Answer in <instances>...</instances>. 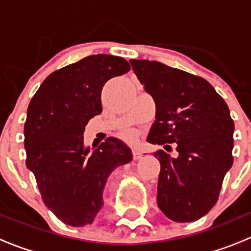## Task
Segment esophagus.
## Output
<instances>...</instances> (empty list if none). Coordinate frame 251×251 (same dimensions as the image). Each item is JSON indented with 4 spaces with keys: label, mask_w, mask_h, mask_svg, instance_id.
<instances>
[{
    "label": "esophagus",
    "mask_w": 251,
    "mask_h": 251,
    "mask_svg": "<svg viewBox=\"0 0 251 251\" xmlns=\"http://www.w3.org/2000/svg\"><path fill=\"white\" fill-rule=\"evenodd\" d=\"M132 154H133V159H135V160H138V159H141L142 156H143V153H142L141 151H138V149H133Z\"/></svg>",
    "instance_id": "esophagus-1"
}]
</instances>
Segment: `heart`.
<instances>
[{
  "label": "heart",
  "instance_id": "heart-1",
  "mask_svg": "<svg viewBox=\"0 0 251 251\" xmlns=\"http://www.w3.org/2000/svg\"><path fill=\"white\" fill-rule=\"evenodd\" d=\"M132 136H133V135H130V137H132Z\"/></svg>",
  "mask_w": 251,
  "mask_h": 251
}]
</instances>
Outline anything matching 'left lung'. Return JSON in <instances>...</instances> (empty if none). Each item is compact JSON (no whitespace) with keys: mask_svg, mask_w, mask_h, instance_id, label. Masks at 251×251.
Masks as SVG:
<instances>
[{"mask_svg":"<svg viewBox=\"0 0 251 251\" xmlns=\"http://www.w3.org/2000/svg\"><path fill=\"white\" fill-rule=\"evenodd\" d=\"M130 63L155 103L147 141L175 142L178 151L176 158L163 151L154 153L161 165L159 209L173 221H196L216 204L225 175L233 165L234 123L228 105L203 77L155 60Z\"/></svg>","mask_w":251,"mask_h":251,"instance_id":"8db88e82","label":"left lung"}]
</instances>
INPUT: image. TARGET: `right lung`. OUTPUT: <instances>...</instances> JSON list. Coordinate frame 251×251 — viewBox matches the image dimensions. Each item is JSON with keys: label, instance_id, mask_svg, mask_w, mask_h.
I'll return each instance as SVG.
<instances>
[{"label": "right lung", "instance_id": "right-lung-1", "mask_svg": "<svg viewBox=\"0 0 251 251\" xmlns=\"http://www.w3.org/2000/svg\"><path fill=\"white\" fill-rule=\"evenodd\" d=\"M128 70L121 57L88 55L48 75L27 107L26 166L44 203L69 226L92 224L104 205L109 175L132 160L131 149L119 138L109 137L92 153L83 143L88 120L102 113L104 83Z\"/></svg>", "mask_w": 251, "mask_h": 251}]
</instances>
